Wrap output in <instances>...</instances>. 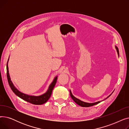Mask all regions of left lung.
<instances>
[{
	"label": "left lung",
	"instance_id": "1",
	"mask_svg": "<svg viewBox=\"0 0 129 129\" xmlns=\"http://www.w3.org/2000/svg\"><path fill=\"white\" fill-rule=\"evenodd\" d=\"M115 47H116V50H117V51L118 55H119V52L118 48V47H117L116 46H115ZM112 93H113V92H112ZM112 93H111V94H112ZM111 94H110V95H109V96H108V97H107V98H106V99H107L108 97H109L111 96ZM70 96H71V97H72V98L73 99V100L74 101H75V102L77 104H78L79 106H81V107H91V106H94V105H97V104H99V103H100V101H98V102L94 103H87L84 102V101H81V100H80L79 99H78L76 98V97H74V96L73 95V94H72V93L71 90H70ZM105 99H104V100H105Z\"/></svg>",
	"mask_w": 129,
	"mask_h": 129
}]
</instances>
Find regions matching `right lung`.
<instances>
[{
  "label": "right lung",
  "instance_id": "1",
  "mask_svg": "<svg viewBox=\"0 0 129 129\" xmlns=\"http://www.w3.org/2000/svg\"><path fill=\"white\" fill-rule=\"evenodd\" d=\"M9 58L8 60L7 63V79L8 84L9 85V86L10 87L11 90L12 91L14 92L17 96L20 97V98L22 99L23 100L27 101V102L30 103L34 105H42L44 103H45L46 101L49 99L50 98L51 94L53 91V89L54 88V86H55L56 83L57 82V76L55 77V78L54 79L53 82L50 85L49 89L44 94H42V95L39 96H29L28 94H24L23 93H22L20 91H19L13 85V83H12L9 74V71H8V63Z\"/></svg>",
  "mask_w": 129,
  "mask_h": 129
}]
</instances>
